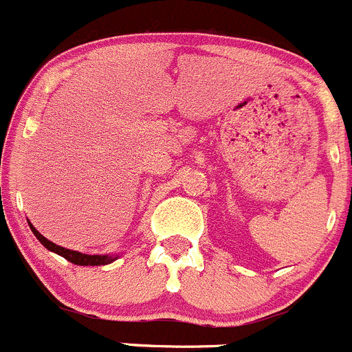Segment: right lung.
<instances>
[{
    "label": "right lung",
    "mask_w": 352,
    "mask_h": 352,
    "mask_svg": "<svg viewBox=\"0 0 352 352\" xmlns=\"http://www.w3.org/2000/svg\"><path fill=\"white\" fill-rule=\"evenodd\" d=\"M31 226V231L34 232L36 238L39 239V243H41L45 248H48L50 252H55L57 255H60V257L67 258L69 262H72V264L76 265H106V264H111V262L116 261V257H109V255H87V254H81V252H74V250H69V248H64V246H58L55 245V243L48 241L47 238L43 234H39L38 231H36V228L32 224Z\"/></svg>",
    "instance_id": "1"
}]
</instances>
